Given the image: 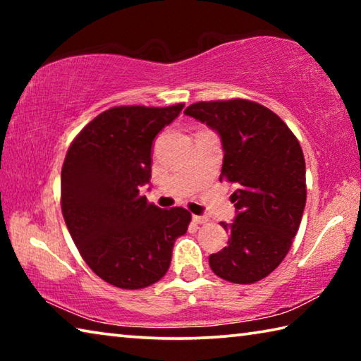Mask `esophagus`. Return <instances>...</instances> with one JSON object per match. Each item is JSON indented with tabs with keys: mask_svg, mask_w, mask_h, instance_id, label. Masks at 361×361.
Wrapping results in <instances>:
<instances>
[{
	"mask_svg": "<svg viewBox=\"0 0 361 361\" xmlns=\"http://www.w3.org/2000/svg\"><path fill=\"white\" fill-rule=\"evenodd\" d=\"M207 221H209V219H207L205 216H197V215L192 216V223H194V224H204V223H207Z\"/></svg>",
	"mask_w": 361,
	"mask_h": 361,
	"instance_id": "34e87169",
	"label": "esophagus"
}]
</instances>
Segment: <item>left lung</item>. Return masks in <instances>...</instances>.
<instances>
[{
  "label": "left lung",
  "mask_w": 361,
  "mask_h": 361,
  "mask_svg": "<svg viewBox=\"0 0 361 361\" xmlns=\"http://www.w3.org/2000/svg\"><path fill=\"white\" fill-rule=\"evenodd\" d=\"M186 116L218 133L221 180L234 185L231 239L210 255L212 271L232 283H255L283 261L305 207V161L288 126L271 109L248 100L200 102Z\"/></svg>",
  "instance_id": "1"
}]
</instances>
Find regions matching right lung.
Instances as JSON below:
<instances>
[{"label":"right lung","instance_id":"1","mask_svg":"<svg viewBox=\"0 0 361 361\" xmlns=\"http://www.w3.org/2000/svg\"><path fill=\"white\" fill-rule=\"evenodd\" d=\"M167 108L116 106L89 122L62 169V213L87 266L118 288L140 290L166 276L191 213L162 210L140 194L151 180L157 133L178 118Z\"/></svg>","mask_w":361,"mask_h":361}]
</instances>
